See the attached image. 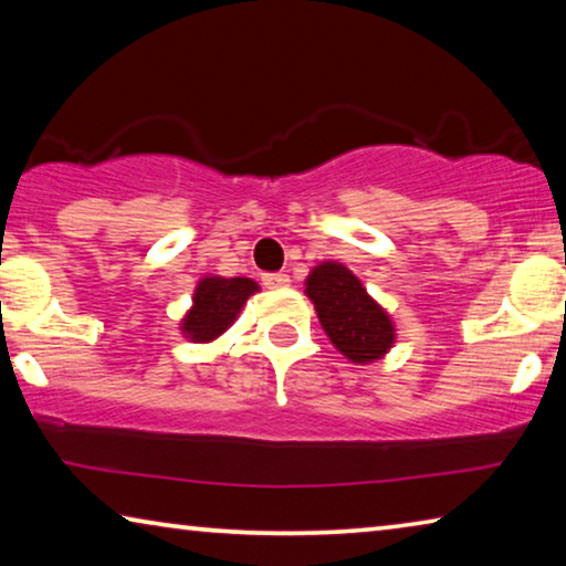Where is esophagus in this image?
Returning a JSON list of instances; mask_svg holds the SVG:
<instances>
[{
  "label": "esophagus",
  "mask_w": 566,
  "mask_h": 566,
  "mask_svg": "<svg viewBox=\"0 0 566 566\" xmlns=\"http://www.w3.org/2000/svg\"><path fill=\"white\" fill-rule=\"evenodd\" d=\"M262 284L270 286V290H284V286H290V274H284V272L264 274L262 276Z\"/></svg>",
  "instance_id": "esophagus-1"
}]
</instances>
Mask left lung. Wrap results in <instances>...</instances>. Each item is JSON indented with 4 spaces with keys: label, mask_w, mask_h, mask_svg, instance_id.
Masks as SVG:
<instances>
[{
    "label": "left lung",
    "mask_w": 566,
    "mask_h": 566,
    "mask_svg": "<svg viewBox=\"0 0 566 566\" xmlns=\"http://www.w3.org/2000/svg\"><path fill=\"white\" fill-rule=\"evenodd\" d=\"M322 329L329 342L354 364H371L395 347L397 329L375 296L364 290L359 276L339 262L312 266L304 280Z\"/></svg>",
    "instance_id": "obj_1"
}]
</instances>
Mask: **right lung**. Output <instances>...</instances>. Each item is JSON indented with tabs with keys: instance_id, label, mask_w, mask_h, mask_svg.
<instances>
[{
	"instance_id": "1",
	"label": "right lung",
	"mask_w": 566,
	"mask_h": 566,
	"mask_svg": "<svg viewBox=\"0 0 566 566\" xmlns=\"http://www.w3.org/2000/svg\"><path fill=\"white\" fill-rule=\"evenodd\" d=\"M254 292H260V284L249 276H202L195 286L191 306L181 317V334L195 344H209L222 337Z\"/></svg>"
}]
</instances>
